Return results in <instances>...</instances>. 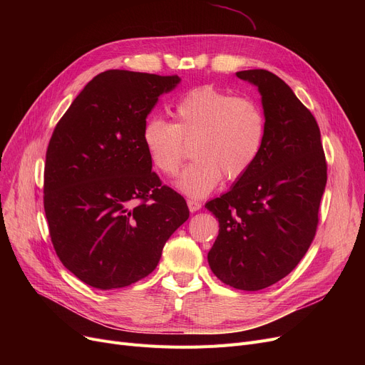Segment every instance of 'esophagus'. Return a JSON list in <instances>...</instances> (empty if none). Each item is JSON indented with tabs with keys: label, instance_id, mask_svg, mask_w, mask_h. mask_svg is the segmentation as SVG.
<instances>
[{
	"label": "esophagus",
	"instance_id": "1",
	"mask_svg": "<svg viewBox=\"0 0 365 365\" xmlns=\"http://www.w3.org/2000/svg\"><path fill=\"white\" fill-rule=\"evenodd\" d=\"M187 207H189L190 213H195L201 208V202L197 200H187Z\"/></svg>",
	"mask_w": 365,
	"mask_h": 365
}]
</instances>
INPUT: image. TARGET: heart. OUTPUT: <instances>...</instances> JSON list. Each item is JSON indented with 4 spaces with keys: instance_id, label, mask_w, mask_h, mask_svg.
Returning <instances> with one entry per match:
<instances>
[{
    "instance_id": "1",
    "label": "heart",
    "mask_w": 365,
    "mask_h": 365,
    "mask_svg": "<svg viewBox=\"0 0 365 365\" xmlns=\"http://www.w3.org/2000/svg\"><path fill=\"white\" fill-rule=\"evenodd\" d=\"M266 136L260 105L204 86L189 90L175 105V123L150 117L142 130V145L150 163L165 176L179 171L190 146L195 161L176 182L192 198L208 195L220 183L242 178L259 158Z\"/></svg>"
}]
</instances>
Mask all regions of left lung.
<instances>
[{"label": "left lung", "mask_w": 365, "mask_h": 365, "mask_svg": "<svg viewBox=\"0 0 365 365\" xmlns=\"http://www.w3.org/2000/svg\"><path fill=\"white\" fill-rule=\"evenodd\" d=\"M262 96L266 136L253 167L205 204L219 220L208 264L226 285L266 289L289 275L314 241L327 183L317 120L279 76L237 72Z\"/></svg>", "instance_id": "left-lung-1"}]
</instances>
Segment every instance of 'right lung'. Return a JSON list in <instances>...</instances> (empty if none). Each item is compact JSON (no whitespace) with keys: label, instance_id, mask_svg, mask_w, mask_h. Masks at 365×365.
Segmentation results:
<instances>
[{"label":"right lung","instance_id":"1","mask_svg":"<svg viewBox=\"0 0 365 365\" xmlns=\"http://www.w3.org/2000/svg\"><path fill=\"white\" fill-rule=\"evenodd\" d=\"M179 83L178 75L105 71L53 131L44 168L51 242L66 269L94 289L148 277L189 217L186 201L161 185L142 145L149 112Z\"/></svg>","mask_w":365,"mask_h":365}]
</instances>
